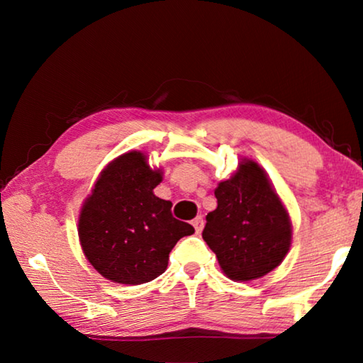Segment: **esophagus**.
<instances>
[{
    "mask_svg": "<svg viewBox=\"0 0 363 363\" xmlns=\"http://www.w3.org/2000/svg\"><path fill=\"white\" fill-rule=\"evenodd\" d=\"M192 224H194V227H195V232L200 233L201 229H203V218H201V216L195 218V219L192 220Z\"/></svg>",
    "mask_w": 363,
    "mask_h": 363,
    "instance_id": "esophagus-1",
    "label": "esophagus"
}]
</instances>
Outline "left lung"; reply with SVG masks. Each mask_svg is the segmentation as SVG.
<instances>
[{
    "mask_svg": "<svg viewBox=\"0 0 363 363\" xmlns=\"http://www.w3.org/2000/svg\"><path fill=\"white\" fill-rule=\"evenodd\" d=\"M218 208L206 216L203 240L227 277L261 279L280 266L291 245V220L269 177L243 158L230 179L218 184Z\"/></svg>",
    "mask_w": 363,
    "mask_h": 363,
    "instance_id": "1",
    "label": "left lung"
}]
</instances>
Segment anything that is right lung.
<instances>
[{
  "mask_svg": "<svg viewBox=\"0 0 363 363\" xmlns=\"http://www.w3.org/2000/svg\"><path fill=\"white\" fill-rule=\"evenodd\" d=\"M163 179L143 152L110 162L84 200L78 237L86 259L115 284H147L168 267L171 250L195 229L173 218L168 200L153 194Z\"/></svg>",
  "mask_w": 363,
  "mask_h": 363,
  "instance_id": "right-lung-1",
  "label": "right lung"
}]
</instances>
